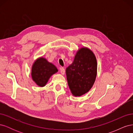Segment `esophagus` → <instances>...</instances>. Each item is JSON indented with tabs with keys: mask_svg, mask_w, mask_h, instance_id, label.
I'll use <instances>...</instances> for the list:
<instances>
[{
	"mask_svg": "<svg viewBox=\"0 0 133 133\" xmlns=\"http://www.w3.org/2000/svg\"><path fill=\"white\" fill-rule=\"evenodd\" d=\"M60 71L62 75H64V74H65V69L63 67L60 68Z\"/></svg>",
	"mask_w": 133,
	"mask_h": 133,
	"instance_id": "esophagus-1",
	"label": "esophagus"
}]
</instances>
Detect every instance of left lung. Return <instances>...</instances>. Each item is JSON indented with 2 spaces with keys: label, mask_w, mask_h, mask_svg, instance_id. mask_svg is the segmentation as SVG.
I'll use <instances>...</instances> for the list:
<instances>
[{
  "label": "left lung",
  "mask_w": 133,
  "mask_h": 133,
  "mask_svg": "<svg viewBox=\"0 0 133 133\" xmlns=\"http://www.w3.org/2000/svg\"><path fill=\"white\" fill-rule=\"evenodd\" d=\"M97 74V62L94 54L86 47L76 52L74 61L66 68L68 86L72 94L80 96L89 91Z\"/></svg>",
  "instance_id": "left-lung-1"
}]
</instances>
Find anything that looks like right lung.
<instances>
[{
    "mask_svg": "<svg viewBox=\"0 0 133 133\" xmlns=\"http://www.w3.org/2000/svg\"><path fill=\"white\" fill-rule=\"evenodd\" d=\"M54 64L48 62L43 57L37 59L34 62L31 68V77L38 86L43 87L47 83L50 76L58 72Z\"/></svg>",
    "mask_w": 133,
    "mask_h": 133,
    "instance_id": "right-lung-1",
    "label": "right lung"
}]
</instances>
